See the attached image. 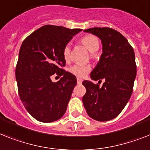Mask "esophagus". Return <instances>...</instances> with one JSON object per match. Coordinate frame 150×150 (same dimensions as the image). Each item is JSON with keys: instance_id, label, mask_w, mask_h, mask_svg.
Instances as JSON below:
<instances>
[{"instance_id": "1", "label": "esophagus", "mask_w": 150, "mask_h": 150, "mask_svg": "<svg viewBox=\"0 0 150 150\" xmlns=\"http://www.w3.org/2000/svg\"><path fill=\"white\" fill-rule=\"evenodd\" d=\"M76 80H77V83L78 84H81V83H82V82H83L82 79H80V78L77 77V78H76Z\"/></svg>"}]
</instances>
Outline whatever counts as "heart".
<instances>
[{
    "label": "heart",
    "instance_id": "1",
    "mask_svg": "<svg viewBox=\"0 0 150 150\" xmlns=\"http://www.w3.org/2000/svg\"><path fill=\"white\" fill-rule=\"evenodd\" d=\"M80 41L83 44L87 50L90 53H95L99 50L100 48V41L99 39L96 36L93 34H87V35L83 37ZM63 56H64V60L68 61L70 60V44H67L65 45L63 50ZM91 70L90 66L87 65H82V64H74L70 67L68 70L70 74H74L78 77H84L86 76Z\"/></svg>",
    "mask_w": 150,
    "mask_h": 150
}]
</instances>
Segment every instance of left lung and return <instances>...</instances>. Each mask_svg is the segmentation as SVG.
I'll use <instances>...</instances> for the list:
<instances>
[{"label": "left lung", "instance_id": "obj_1", "mask_svg": "<svg viewBox=\"0 0 150 150\" xmlns=\"http://www.w3.org/2000/svg\"><path fill=\"white\" fill-rule=\"evenodd\" d=\"M84 32L101 40L103 54L90 78L103 80L104 83L100 87L98 84L84 80L83 85L86 91L83 103L89 117L95 120H111L120 113L133 93L137 76L134 51L128 40L112 28H93Z\"/></svg>", "mask_w": 150, "mask_h": 150}]
</instances>
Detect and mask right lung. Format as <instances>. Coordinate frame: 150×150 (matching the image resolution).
I'll return each instance as SVG.
<instances>
[{
  "label": "right lung",
  "mask_w": 150,
  "mask_h": 150,
  "mask_svg": "<svg viewBox=\"0 0 150 150\" xmlns=\"http://www.w3.org/2000/svg\"><path fill=\"white\" fill-rule=\"evenodd\" d=\"M81 30L45 25L22 43L15 72L18 93L26 110L40 122H54L66 112L76 78L61 68L66 64L63 50ZM54 73L62 76L57 83L50 78Z\"/></svg>",
  "instance_id": "right-lung-1"
}]
</instances>
